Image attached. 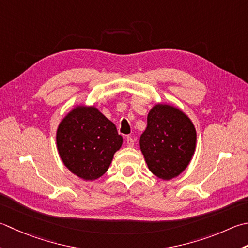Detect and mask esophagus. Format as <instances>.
Listing matches in <instances>:
<instances>
[{"instance_id": "obj_1", "label": "esophagus", "mask_w": 248, "mask_h": 248, "mask_svg": "<svg viewBox=\"0 0 248 248\" xmlns=\"http://www.w3.org/2000/svg\"><path fill=\"white\" fill-rule=\"evenodd\" d=\"M125 140H127V146L128 147H133L134 146V142L135 140L131 138V137H127V139H125Z\"/></svg>"}]
</instances>
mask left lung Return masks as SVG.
<instances>
[{
	"label": "left lung",
	"mask_w": 248,
	"mask_h": 248,
	"mask_svg": "<svg viewBox=\"0 0 248 248\" xmlns=\"http://www.w3.org/2000/svg\"><path fill=\"white\" fill-rule=\"evenodd\" d=\"M197 133L187 116L171 105L154 106L140 146L150 172L162 179L179 175L190 162Z\"/></svg>",
	"instance_id": "8db88e82"
}]
</instances>
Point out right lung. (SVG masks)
<instances>
[{
    "instance_id": "add662e5",
    "label": "right lung",
    "mask_w": 248,
    "mask_h": 248,
    "mask_svg": "<svg viewBox=\"0 0 248 248\" xmlns=\"http://www.w3.org/2000/svg\"><path fill=\"white\" fill-rule=\"evenodd\" d=\"M123 144L116 125L98 108L78 106L65 116L57 131V146L65 167L92 181L108 171Z\"/></svg>"
}]
</instances>
